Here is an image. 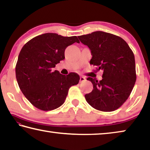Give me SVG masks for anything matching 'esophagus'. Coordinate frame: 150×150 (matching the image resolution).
<instances>
[{"label": "esophagus", "mask_w": 150, "mask_h": 150, "mask_svg": "<svg viewBox=\"0 0 150 150\" xmlns=\"http://www.w3.org/2000/svg\"><path fill=\"white\" fill-rule=\"evenodd\" d=\"M86 81V79L84 77V76H81L80 77V83L81 82H84V81Z\"/></svg>", "instance_id": "obj_1"}]
</instances>
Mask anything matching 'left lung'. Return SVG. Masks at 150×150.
Here are the masks:
<instances>
[{"instance_id":"obj_1","label":"left lung","mask_w":150,"mask_h":150,"mask_svg":"<svg viewBox=\"0 0 150 150\" xmlns=\"http://www.w3.org/2000/svg\"><path fill=\"white\" fill-rule=\"evenodd\" d=\"M78 38L91 50L93 57L90 64L103 71L99 81L87 78L93 89L85 95L86 100L96 110H116L128 99L136 83L133 52L122 38L110 33L96 31Z\"/></svg>"}]
</instances>
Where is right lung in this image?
Wrapping results in <instances>:
<instances>
[{
    "label": "right lung",
    "instance_id": "obj_1",
    "mask_svg": "<svg viewBox=\"0 0 150 150\" xmlns=\"http://www.w3.org/2000/svg\"><path fill=\"white\" fill-rule=\"evenodd\" d=\"M77 36L64 37L46 33L34 38L20 51L16 65V77L20 90L35 107L44 111L62 106L69 88L77 85L80 77L70 73L60 74L54 68L65 59V50Z\"/></svg>",
    "mask_w": 150,
    "mask_h": 150
}]
</instances>
